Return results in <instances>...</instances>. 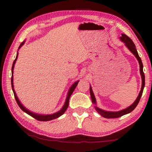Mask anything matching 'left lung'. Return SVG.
Instances as JSON below:
<instances>
[{"label":"left lung","mask_w":152,"mask_h":152,"mask_svg":"<svg viewBox=\"0 0 152 152\" xmlns=\"http://www.w3.org/2000/svg\"><path fill=\"white\" fill-rule=\"evenodd\" d=\"M120 38L123 42L125 43V45L126 46V47L131 51L132 53H133L134 56H136L137 60H138L139 64H140V74H141V76H142V88H141V90H140L139 95H138V96H137L136 100H135L134 102L130 106H129L128 107H127V108H126V109H124V110H120V111H118V112H107V111H105V110L100 109L97 106H95L94 107H95L96 111H97L99 114L102 115V116H103L104 118H119V117L122 116V115H125V114H129V113H130L131 112L133 111V110L136 108L137 105L139 103L140 98H141V96L142 95L143 88H144V86H145V75H144V73H143V64H142V60H141V58H140V57L139 56L138 53H137V51L136 48V46H135L134 43L133 42V41L132 40L131 38H129L128 36L126 34H122V37H120ZM90 92L91 99H92V103L94 104H96V100L95 96L93 93V91H92L91 86L90 87Z\"/></svg>","instance_id":"obj_1"}]
</instances>
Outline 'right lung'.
<instances>
[{"label":"right lung","mask_w":152,"mask_h":152,"mask_svg":"<svg viewBox=\"0 0 152 152\" xmlns=\"http://www.w3.org/2000/svg\"><path fill=\"white\" fill-rule=\"evenodd\" d=\"M24 42H25V40L24 41V42H22L20 44V46L18 47V50L20 49L22 46H23ZM18 52H17V54H16V57L15 60H14L13 62V64H12V77H11V85H12V91H13V93H14V95H15V100L16 101V102H17L18 106L20 107V109L24 111V112H26V114H28V115H30V116L33 117L34 118H35L36 120H39V121H50V120H52L53 119H56V118L60 117V115H62L64 113L66 112V110L68 108V104H69V99H70V96L72 95V94L73 93L74 90H75V88L76 87V86L78 85V83L79 81H76V82H74V83L72 84V86L70 87V90H69L68 92V95H67V97L66 99V102L64 104V106L62 107V109L60 110V111L57 112L56 113H54V114H49V115H42V114H36V113H34L32 112H30V110H28V109H26L25 107H24L23 104H21V102L20 101H19L18 98L17 96H16V94L15 92V90H14V86H13V70H14V67H15V62L16 61V60H17V58H18Z\"/></svg>","instance_id":"1"}]
</instances>
